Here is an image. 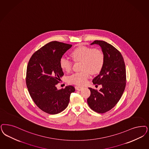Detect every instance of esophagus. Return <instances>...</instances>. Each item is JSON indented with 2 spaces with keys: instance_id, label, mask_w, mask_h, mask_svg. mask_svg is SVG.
Instances as JSON below:
<instances>
[{
  "instance_id": "obj_1",
  "label": "esophagus",
  "mask_w": 149,
  "mask_h": 149,
  "mask_svg": "<svg viewBox=\"0 0 149 149\" xmlns=\"http://www.w3.org/2000/svg\"><path fill=\"white\" fill-rule=\"evenodd\" d=\"M75 88H76V90H77V91H80V90H82V87H81L80 86H75Z\"/></svg>"
}]
</instances>
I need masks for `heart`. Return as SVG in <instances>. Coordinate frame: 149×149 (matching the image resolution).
<instances>
[{"label":"heart","mask_w":149,"mask_h":149,"mask_svg":"<svg viewBox=\"0 0 149 149\" xmlns=\"http://www.w3.org/2000/svg\"><path fill=\"white\" fill-rule=\"evenodd\" d=\"M71 56L75 62H80V72L72 74L68 78L70 83L77 85H84L87 82L90 73L95 75L102 70L104 56L102 51L97 48L80 46L74 49L71 53ZM59 65L64 72H70L72 69V62L64 56L59 60Z\"/></svg>","instance_id":"heart-1"}]
</instances>
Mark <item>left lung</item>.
I'll return each instance as SVG.
<instances>
[{
  "mask_svg": "<svg viewBox=\"0 0 149 149\" xmlns=\"http://www.w3.org/2000/svg\"><path fill=\"white\" fill-rule=\"evenodd\" d=\"M101 47L104 56L102 70L93 79L94 85H101L99 91L89 87L91 91L87 103L93 111L104 113L113 108L123 95L126 85V70L123 56L115 47L103 41H95L91 45Z\"/></svg>",
  "mask_w": 149,
  "mask_h": 149,
  "instance_id": "1",
  "label": "left lung"
}]
</instances>
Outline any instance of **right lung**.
Segmentation results:
<instances>
[{"instance_id": "obj_1", "label": "right lung", "mask_w": 149, "mask_h": 149, "mask_svg": "<svg viewBox=\"0 0 149 149\" xmlns=\"http://www.w3.org/2000/svg\"><path fill=\"white\" fill-rule=\"evenodd\" d=\"M72 46L52 41L35 52L28 63L26 82L29 93L37 106L46 113L56 114L64 111L70 94L75 91L71 85L59 90L56 87L64 75L59 60Z\"/></svg>"}]
</instances>
